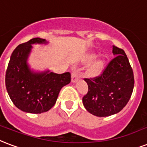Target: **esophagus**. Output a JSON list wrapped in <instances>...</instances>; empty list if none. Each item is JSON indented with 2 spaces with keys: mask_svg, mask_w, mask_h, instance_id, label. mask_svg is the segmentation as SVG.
<instances>
[{
  "mask_svg": "<svg viewBox=\"0 0 147 147\" xmlns=\"http://www.w3.org/2000/svg\"><path fill=\"white\" fill-rule=\"evenodd\" d=\"M78 78H79V75L78 73V71L77 70L74 71L72 74H71V82H73V83L76 82L78 81Z\"/></svg>",
  "mask_w": 147,
  "mask_h": 147,
  "instance_id": "obj_1",
  "label": "esophagus"
}]
</instances>
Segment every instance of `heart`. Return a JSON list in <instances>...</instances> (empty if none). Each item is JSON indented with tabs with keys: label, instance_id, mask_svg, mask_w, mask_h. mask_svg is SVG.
<instances>
[{
	"label": "heart",
	"instance_id": "heart-1",
	"mask_svg": "<svg viewBox=\"0 0 147 147\" xmlns=\"http://www.w3.org/2000/svg\"><path fill=\"white\" fill-rule=\"evenodd\" d=\"M97 57V54L96 52H92V53H88L87 55L85 57L84 59V62L85 63H88L90 62L93 59H95ZM104 63H105V60L103 59H97L92 64L90 67L88 69V75L90 76H96L100 73L102 69H103Z\"/></svg>",
	"mask_w": 147,
	"mask_h": 147
}]
</instances>
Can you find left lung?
Masks as SVG:
<instances>
[{"instance_id":"1","label":"left lung","mask_w":147,"mask_h":147,"mask_svg":"<svg viewBox=\"0 0 147 147\" xmlns=\"http://www.w3.org/2000/svg\"><path fill=\"white\" fill-rule=\"evenodd\" d=\"M116 57L106 66L103 72L93 78H85L88 92L82 102L88 113L105 117L118 113L129 100L134 87V76L125 51L115 45Z\"/></svg>"}]
</instances>
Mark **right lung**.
I'll use <instances>...</instances> for the list:
<instances>
[{
	"label": "right lung",
	"mask_w": 147,
	"mask_h": 147,
	"mask_svg": "<svg viewBox=\"0 0 147 147\" xmlns=\"http://www.w3.org/2000/svg\"><path fill=\"white\" fill-rule=\"evenodd\" d=\"M34 38L21 44L12 52L5 76L7 93L17 108L29 113H41L55 104L59 92L71 82V74H56L49 70L35 72L28 65L34 44H47Z\"/></svg>",
	"instance_id": "obj_1"
}]
</instances>
